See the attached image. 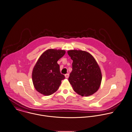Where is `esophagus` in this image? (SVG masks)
<instances>
[{
  "mask_svg": "<svg viewBox=\"0 0 132 132\" xmlns=\"http://www.w3.org/2000/svg\"><path fill=\"white\" fill-rule=\"evenodd\" d=\"M69 74L68 73V74H66L65 75V78H68L69 77Z\"/></svg>",
  "mask_w": 132,
  "mask_h": 132,
  "instance_id": "obj_1",
  "label": "esophagus"
}]
</instances>
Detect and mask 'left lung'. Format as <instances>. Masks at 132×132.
Instances as JSON below:
<instances>
[{
  "instance_id": "1",
  "label": "left lung",
  "mask_w": 132,
  "mask_h": 132,
  "mask_svg": "<svg viewBox=\"0 0 132 132\" xmlns=\"http://www.w3.org/2000/svg\"><path fill=\"white\" fill-rule=\"evenodd\" d=\"M67 53L73 60L68 81L73 90L82 97L92 95L100 88L102 78L98 64L86 51L73 50Z\"/></svg>"
}]
</instances>
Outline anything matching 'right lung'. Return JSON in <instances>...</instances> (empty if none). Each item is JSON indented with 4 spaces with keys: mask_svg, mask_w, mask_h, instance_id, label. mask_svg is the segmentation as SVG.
<instances>
[{
    "mask_svg": "<svg viewBox=\"0 0 132 132\" xmlns=\"http://www.w3.org/2000/svg\"><path fill=\"white\" fill-rule=\"evenodd\" d=\"M66 52L62 50L48 49L40 56L32 71L34 87L39 93L49 96L56 92L65 76L60 71L57 61Z\"/></svg>",
    "mask_w": 132,
    "mask_h": 132,
    "instance_id": "1",
    "label": "right lung"
}]
</instances>
